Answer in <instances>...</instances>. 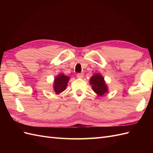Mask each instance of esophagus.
Returning <instances> with one entry per match:
<instances>
[{
  "label": "esophagus",
  "mask_w": 153,
  "mask_h": 153,
  "mask_svg": "<svg viewBox=\"0 0 153 153\" xmlns=\"http://www.w3.org/2000/svg\"><path fill=\"white\" fill-rule=\"evenodd\" d=\"M76 76L78 78H82L84 77V73H78L76 75Z\"/></svg>",
  "instance_id": "obj_1"
}]
</instances>
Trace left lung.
<instances>
[{
  "label": "left lung",
  "instance_id": "1",
  "mask_svg": "<svg viewBox=\"0 0 153 153\" xmlns=\"http://www.w3.org/2000/svg\"><path fill=\"white\" fill-rule=\"evenodd\" d=\"M89 83L93 91L100 96H102L108 92L104 78L100 73L94 74L90 78Z\"/></svg>",
  "mask_w": 153,
  "mask_h": 153
}]
</instances>
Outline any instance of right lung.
<instances>
[{"instance_id":"1","label":"right lung","mask_w":153,"mask_h":153,"mask_svg":"<svg viewBox=\"0 0 153 153\" xmlns=\"http://www.w3.org/2000/svg\"><path fill=\"white\" fill-rule=\"evenodd\" d=\"M70 79L69 76L61 73L58 75L53 81V91L56 94H61L66 89L68 83Z\"/></svg>"}]
</instances>
